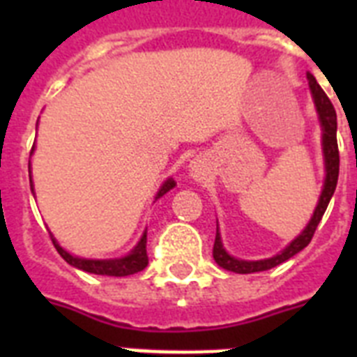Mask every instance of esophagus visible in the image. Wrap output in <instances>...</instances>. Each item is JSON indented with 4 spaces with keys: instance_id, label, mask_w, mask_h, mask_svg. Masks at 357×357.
<instances>
[{
    "instance_id": "obj_1",
    "label": "esophagus",
    "mask_w": 357,
    "mask_h": 357,
    "mask_svg": "<svg viewBox=\"0 0 357 357\" xmlns=\"http://www.w3.org/2000/svg\"><path fill=\"white\" fill-rule=\"evenodd\" d=\"M190 174H192V178L196 179L206 178V167H204V162H202L200 159H195V161L190 162Z\"/></svg>"
}]
</instances>
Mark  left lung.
<instances>
[{
  "label": "left lung",
  "instance_id": "obj_1",
  "mask_svg": "<svg viewBox=\"0 0 357 357\" xmlns=\"http://www.w3.org/2000/svg\"><path fill=\"white\" fill-rule=\"evenodd\" d=\"M307 81H310L311 94L315 100L317 113L322 123V151H324V162H326V181H324V189H322L321 200L317 204V209L311 217L310 224L305 226V229L298 237L294 238L293 243L289 244L287 248L276 254L271 259H261V261H241L226 254V250L222 248L220 243V235L215 237V244H213V257L217 261V265H220L226 271L237 272V274H250V272H261L268 271L272 266H278L283 261H287L289 257H293L294 254H298L300 250H304L307 244L311 243V238L315 235V229L321 222L322 215L326 211L328 204L332 200L333 190L337 187V178H339V148H337V114L333 109L330 98L324 94L321 85L317 83V79L311 74H307Z\"/></svg>",
  "mask_w": 357,
  "mask_h": 357
}]
</instances>
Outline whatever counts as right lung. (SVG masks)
I'll list each match as a JSON object with an SVG mask.
<instances>
[{
    "mask_svg": "<svg viewBox=\"0 0 357 357\" xmlns=\"http://www.w3.org/2000/svg\"><path fill=\"white\" fill-rule=\"evenodd\" d=\"M31 181V176H29ZM174 179H167L165 185L161 187V190L157 192V198H161L162 195H167L168 190L174 187ZM33 187V183H31ZM55 248L61 254L66 263H70L72 266H77L81 271L91 272V274H100V276H129V274H135V272L144 271L146 265H148V254H146V234L142 235L140 243L135 246V250L126 257H120V259H81V257H74L72 254H68L66 250H63L57 244V241L52 237Z\"/></svg>",
    "mask_w": 357,
    "mask_h": 357,
    "instance_id": "1",
    "label": "right lung"
}]
</instances>
